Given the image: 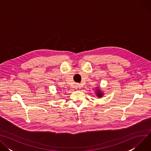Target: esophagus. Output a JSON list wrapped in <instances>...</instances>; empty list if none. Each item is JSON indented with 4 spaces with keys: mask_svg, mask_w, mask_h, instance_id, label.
<instances>
[{
    "mask_svg": "<svg viewBox=\"0 0 151 151\" xmlns=\"http://www.w3.org/2000/svg\"><path fill=\"white\" fill-rule=\"evenodd\" d=\"M81 85H79V84H78V83H77L76 85H75V89L76 90H79L80 89H81Z\"/></svg>",
    "mask_w": 151,
    "mask_h": 151,
    "instance_id": "esophagus-1",
    "label": "esophagus"
}]
</instances>
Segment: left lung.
Segmentation results:
<instances>
[{
    "mask_svg": "<svg viewBox=\"0 0 151 151\" xmlns=\"http://www.w3.org/2000/svg\"><path fill=\"white\" fill-rule=\"evenodd\" d=\"M96 96L99 98H101L103 96L104 94H103V92L101 91L100 89L99 88V87H96Z\"/></svg>",
    "mask_w": 151,
    "mask_h": 151,
    "instance_id": "8db88e82",
    "label": "left lung"
}]
</instances>
